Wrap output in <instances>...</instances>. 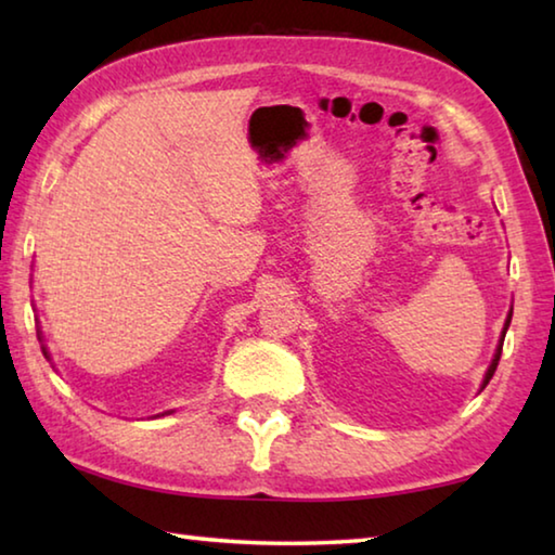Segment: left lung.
Returning a JSON list of instances; mask_svg holds the SVG:
<instances>
[{
    "instance_id": "left-lung-1",
    "label": "left lung",
    "mask_w": 555,
    "mask_h": 555,
    "mask_svg": "<svg viewBox=\"0 0 555 555\" xmlns=\"http://www.w3.org/2000/svg\"><path fill=\"white\" fill-rule=\"evenodd\" d=\"M509 323H512V313H509V318H506V325H504V333H502V343H500V347H496V354H494V360H492V364H490V370H487V374H485V384H482V387H487V384H490V379L494 377V372H496V364H500V357H502L504 335H506V327H509Z\"/></svg>"
}]
</instances>
